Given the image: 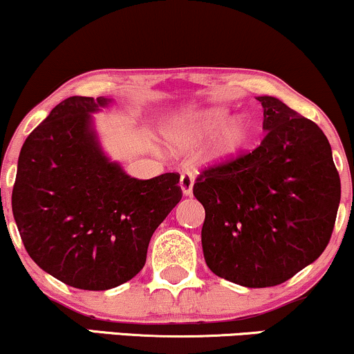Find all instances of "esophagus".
<instances>
[{"mask_svg":"<svg viewBox=\"0 0 354 354\" xmlns=\"http://www.w3.org/2000/svg\"><path fill=\"white\" fill-rule=\"evenodd\" d=\"M193 185H194V176H193V173H189V171L181 173V176H180V186H181L183 193H185L186 196H189L191 191H193Z\"/></svg>","mask_w":354,"mask_h":354,"instance_id":"34e87169","label":"esophagus"}]
</instances>
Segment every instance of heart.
Wrapping results in <instances>:
<instances>
[{"label":"heart","mask_w":354,"mask_h":354,"mask_svg":"<svg viewBox=\"0 0 354 354\" xmlns=\"http://www.w3.org/2000/svg\"><path fill=\"white\" fill-rule=\"evenodd\" d=\"M226 118H228V113L223 109H209L200 115L181 118L168 126L166 140L173 148L191 149L214 136L209 151L211 158L228 160L245 145L246 124L239 120H233L221 126Z\"/></svg>","instance_id":"1"}]
</instances>
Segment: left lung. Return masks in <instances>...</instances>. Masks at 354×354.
Instances as JSON below:
<instances>
[{"label":"left lung","mask_w":354,"mask_h":354,"mask_svg":"<svg viewBox=\"0 0 354 354\" xmlns=\"http://www.w3.org/2000/svg\"><path fill=\"white\" fill-rule=\"evenodd\" d=\"M261 145L201 169L193 194L205 206L206 265L241 286L288 281L330 243L341 198L331 146L319 126L273 96Z\"/></svg>","instance_id":"1"}]
</instances>
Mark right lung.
<instances>
[{"mask_svg": "<svg viewBox=\"0 0 354 354\" xmlns=\"http://www.w3.org/2000/svg\"><path fill=\"white\" fill-rule=\"evenodd\" d=\"M106 98L71 96L24 141L11 194L28 254L73 288L104 291L140 273L149 239L181 200L180 174L128 176L101 151L91 115Z\"/></svg>", "mask_w": 354, "mask_h": 354, "instance_id": "1", "label": "right lung"}]
</instances>
